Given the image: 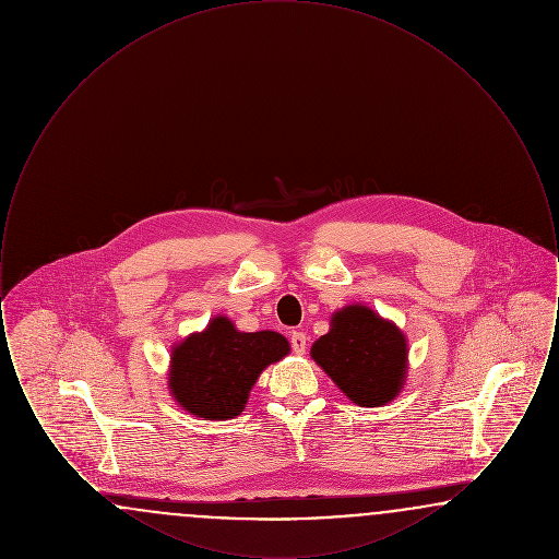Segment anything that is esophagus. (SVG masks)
<instances>
[{
    "instance_id": "34e87169",
    "label": "esophagus",
    "mask_w": 559,
    "mask_h": 559,
    "mask_svg": "<svg viewBox=\"0 0 559 559\" xmlns=\"http://www.w3.org/2000/svg\"><path fill=\"white\" fill-rule=\"evenodd\" d=\"M289 342H292L293 352H295V354H304V352H306V346H308L306 333L293 331L292 335H289Z\"/></svg>"
}]
</instances>
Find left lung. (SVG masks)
Wrapping results in <instances>:
<instances>
[{
	"label": "left lung",
	"instance_id": "obj_1",
	"mask_svg": "<svg viewBox=\"0 0 559 559\" xmlns=\"http://www.w3.org/2000/svg\"><path fill=\"white\" fill-rule=\"evenodd\" d=\"M312 358L360 406L399 396L406 372V340L399 326L367 306L335 312L331 331L312 346Z\"/></svg>",
	"mask_w": 559,
	"mask_h": 559
}]
</instances>
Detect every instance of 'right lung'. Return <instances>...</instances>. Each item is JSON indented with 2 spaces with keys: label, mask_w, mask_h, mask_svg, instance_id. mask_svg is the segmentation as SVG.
Segmentation results:
<instances>
[{
  "label": "right lung",
  "mask_w": 559,
  "mask_h": 559,
  "mask_svg": "<svg viewBox=\"0 0 559 559\" xmlns=\"http://www.w3.org/2000/svg\"><path fill=\"white\" fill-rule=\"evenodd\" d=\"M287 354L289 342L281 333H240L230 320L215 317L203 333L174 347L169 390L197 417L235 419L260 372Z\"/></svg>",
  "instance_id": "right-lung-1"
}]
</instances>
